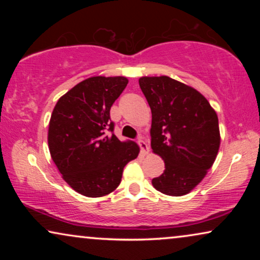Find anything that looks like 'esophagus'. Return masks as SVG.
I'll return each mask as SVG.
<instances>
[{"label": "esophagus", "mask_w": 260, "mask_h": 260, "mask_svg": "<svg viewBox=\"0 0 260 260\" xmlns=\"http://www.w3.org/2000/svg\"><path fill=\"white\" fill-rule=\"evenodd\" d=\"M138 145H140V148H141V152L143 155H147L148 152H149V145L147 144V142L144 141V138L143 137H141L140 140H138Z\"/></svg>", "instance_id": "34e87169"}]
</instances>
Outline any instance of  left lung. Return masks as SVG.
<instances>
[{
	"label": "left lung",
	"mask_w": 260,
	"mask_h": 260,
	"mask_svg": "<svg viewBox=\"0 0 260 260\" xmlns=\"http://www.w3.org/2000/svg\"><path fill=\"white\" fill-rule=\"evenodd\" d=\"M140 87L151 110V149L165 161L152 179L156 190L182 197L212 168L220 147L215 110L194 87L167 76L142 77Z\"/></svg>",
	"instance_id": "1"
}]
</instances>
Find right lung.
Returning a JSON list of instances; mask_svg holds the SVG:
<instances>
[{
	"instance_id": "1",
	"label": "right lung",
	"mask_w": 260,
	"mask_h": 260,
	"mask_svg": "<svg viewBox=\"0 0 260 260\" xmlns=\"http://www.w3.org/2000/svg\"><path fill=\"white\" fill-rule=\"evenodd\" d=\"M125 77H91L66 92L53 109L48 148L71 188L87 198L105 197L119 186L124 167L140 154L133 141H119L110 109L124 88Z\"/></svg>"
}]
</instances>
